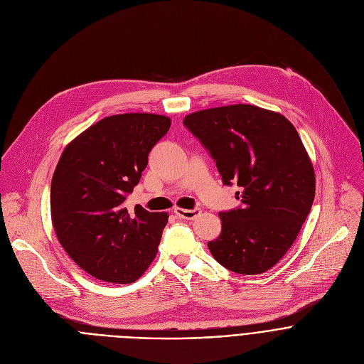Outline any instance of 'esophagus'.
<instances>
[{
	"mask_svg": "<svg viewBox=\"0 0 364 364\" xmlns=\"http://www.w3.org/2000/svg\"><path fill=\"white\" fill-rule=\"evenodd\" d=\"M200 212H201V210L198 209V207H194V209H191V210L181 209V207H176V209H174L176 216L180 218V219H186V220H193V219H196V218L200 215Z\"/></svg>",
	"mask_w": 364,
	"mask_h": 364,
	"instance_id": "esophagus-1",
	"label": "esophagus"
}]
</instances>
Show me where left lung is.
Here are the masks:
<instances>
[{
    "instance_id": "obj_1",
    "label": "left lung",
    "mask_w": 364,
    "mask_h": 364,
    "mask_svg": "<svg viewBox=\"0 0 364 364\" xmlns=\"http://www.w3.org/2000/svg\"><path fill=\"white\" fill-rule=\"evenodd\" d=\"M184 127L209 151L240 205L220 212L222 232L207 243L226 269H271L296 239L316 196V176L294 125L252 105L190 114Z\"/></svg>"
}]
</instances>
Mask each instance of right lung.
I'll use <instances>...</instances> for the list:
<instances>
[{
    "label": "right lung",
    "instance_id": "right-lung-1",
    "mask_svg": "<svg viewBox=\"0 0 364 364\" xmlns=\"http://www.w3.org/2000/svg\"><path fill=\"white\" fill-rule=\"evenodd\" d=\"M170 118L124 114L102 119L63 151L51 178L50 209L58 239L89 275L112 284L136 281L157 255L167 213L125 200Z\"/></svg>",
    "mask_w": 364,
    "mask_h": 364
}]
</instances>
